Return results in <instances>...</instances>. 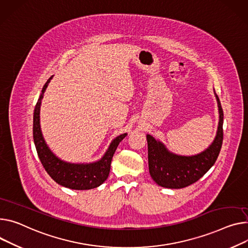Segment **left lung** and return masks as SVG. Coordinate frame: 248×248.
<instances>
[{"label":"left lung","mask_w":248,"mask_h":248,"mask_svg":"<svg viewBox=\"0 0 248 248\" xmlns=\"http://www.w3.org/2000/svg\"><path fill=\"white\" fill-rule=\"evenodd\" d=\"M217 101L219 120L217 135L204 151L193 156H182L170 152L165 144L147 134L150 175L156 184L168 188H183L200 180L216 163L223 140V111Z\"/></svg>","instance_id":"obj_1"}]
</instances>
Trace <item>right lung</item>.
I'll return each mask as SVG.
<instances>
[{
	"mask_svg": "<svg viewBox=\"0 0 248 248\" xmlns=\"http://www.w3.org/2000/svg\"><path fill=\"white\" fill-rule=\"evenodd\" d=\"M51 78L43 87L42 94L36 102L33 112L32 135L37 155L50 178L59 185L71 189H90L102 185L108 178L111 161L119 143L127 136V133L117 136L110 143L105 154L98 161L92 163H68L55 156L47 146L41 129V105L44 93Z\"/></svg>",
	"mask_w": 248,
	"mask_h": 248,
	"instance_id": "add662e5",
	"label": "right lung"
}]
</instances>
